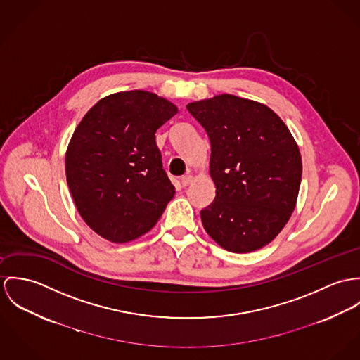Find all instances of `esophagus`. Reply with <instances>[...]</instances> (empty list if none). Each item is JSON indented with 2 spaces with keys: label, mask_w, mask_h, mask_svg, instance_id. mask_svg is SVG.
I'll return each instance as SVG.
<instances>
[{
  "label": "esophagus",
  "mask_w": 360,
  "mask_h": 360,
  "mask_svg": "<svg viewBox=\"0 0 360 360\" xmlns=\"http://www.w3.org/2000/svg\"><path fill=\"white\" fill-rule=\"evenodd\" d=\"M192 181H193V176H192V175H184V176L181 178V184H182L184 188H186L188 185H191Z\"/></svg>",
  "instance_id": "obj_1"
}]
</instances>
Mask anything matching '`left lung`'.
<instances>
[{
    "mask_svg": "<svg viewBox=\"0 0 360 360\" xmlns=\"http://www.w3.org/2000/svg\"><path fill=\"white\" fill-rule=\"evenodd\" d=\"M186 109L211 143L217 195L200 211L205 232L231 252L266 245L290 219L301 185L302 161L291 132L268 106L231 94Z\"/></svg>",
    "mask_w": 360,
    "mask_h": 360,
    "instance_id": "8db88e82",
    "label": "left lung"
}]
</instances>
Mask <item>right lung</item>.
Listing matches in <instances>:
<instances>
[{"mask_svg": "<svg viewBox=\"0 0 360 360\" xmlns=\"http://www.w3.org/2000/svg\"><path fill=\"white\" fill-rule=\"evenodd\" d=\"M178 113L148 91L101 99L77 125L66 152V179L85 224L127 243L160 219L175 188L162 169L156 131Z\"/></svg>", "mask_w": 360, "mask_h": 360, "instance_id": "right-lung-1", "label": "right lung"}]
</instances>
